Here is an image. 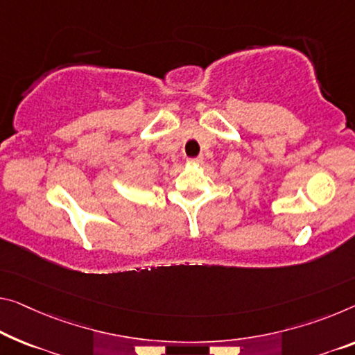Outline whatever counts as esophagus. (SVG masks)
<instances>
[{"mask_svg":"<svg viewBox=\"0 0 355 355\" xmlns=\"http://www.w3.org/2000/svg\"><path fill=\"white\" fill-rule=\"evenodd\" d=\"M190 163H201L203 162V157H195V159H189Z\"/></svg>","mask_w":355,"mask_h":355,"instance_id":"34e87169","label":"esophagus"}]
</instances>
